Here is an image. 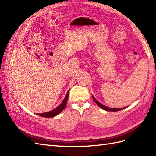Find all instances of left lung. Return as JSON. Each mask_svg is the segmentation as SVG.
Returning a JSON list of instances; mask_svg holds the SVG:
<instances>
[{
  "label": "left lung",
  "instance_id": "8db88e82",
  "mask_svg": "<svg viewBox=\"0 0 156 156\" xmlns=\"http://www.w3.org/2000/svg\"><path fill=\"white\" fill-rule=\"evenodd\" d=\"M92 98H93V100H94V101L96 102V104H97L99 107H101V108H102L103 109V110H105V111H114V112H115V111H121V110H122V109H124V108H127V107H123V108H110V107H106V106H105L104 105H102V104H101V103H100V102H99L97 99H96L94 97V96L92 95Z\"/></svg>",
  "mask_w": 156,
  "mask_h": 156
}]
</instances>
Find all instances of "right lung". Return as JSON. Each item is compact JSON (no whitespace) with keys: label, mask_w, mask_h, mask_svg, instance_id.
I'll return each mask as SVG.
<instances>
[{"label":"right lung","mask_w":156,"mask_h":156,"mask_svg":"<svg viewBox=\"0 0 156 156\" xmlns=\"http://www.w3.org/2000/svg\"><path fill=\"white\" fill-rule=\"evenodd\" d=\"M69 90L68 91L67 94H66V97L64 98V100L62 102V103L59 105L58 107H57L56 108H55L54 109H53V110L47 112H44V113H37V115L41 116V117H54L55 116L58 115V114L60 113V112L64 110L65 107L66 106V103H67V101H68V96H69Z\"/></svg>","instance_id":"obj_1"}]
</instances>
